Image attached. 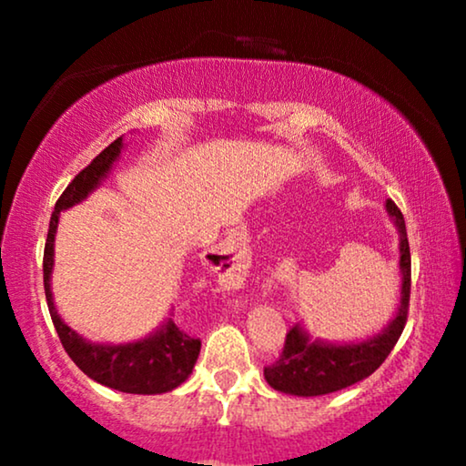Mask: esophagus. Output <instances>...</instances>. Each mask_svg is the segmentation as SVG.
<instances>
[{
	"mask_svg": "<svg viewBox=\"0 0 466 466\" xmlns=\"http://www.w3.org/2000/svg\"><path fill=\"white\" fill-rule=\"evenodd\" d=\"M227 263L228 271H238V267H241V246L238 238L227 239L220 248V265Z\"/></svg>",
	"mask_w": 466,
	"mask_h": 466,
	"instance_id": "1",
	"label": "esophagus"
}]
</instances>
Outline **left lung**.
Wrapping results in <instances>:
<instances>
[{
	"label": "left lung",
	"mask_w": 466,
	"mask_h": 466,
	"mask_svg": "<svg viewBox=\"0 0 466 466\" xmlns=\"http://www.w3.org/2000/svg\"><path fill=\"white\" fill-rule=\"evenodd\" d=\"M388 214L397 222L400 233V271H403V286H400V305L397 318L375 335L373 339L348 346H330V343L309 341L303 329L295 324L282 348V354L276 362L265 367V380L279 392L297 394V397H320V394L337 392L356 381L365 380L388 359L392 348L397 346L403 333L407 314H410V292H411V254L407 241V228L403 214L392 199L386 201Z\"/></svg>",
	"instance_id": "1"
}]
</instances>
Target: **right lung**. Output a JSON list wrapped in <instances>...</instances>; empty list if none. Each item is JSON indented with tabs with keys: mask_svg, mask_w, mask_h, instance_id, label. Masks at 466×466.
Masks as SVG:
<instances>
[{
	"mask_svg": "<svg viewBox=\"0 0 466 466\" xmlns=\"http://www.w3.org/2000/svg\"><path fill=\"white\" fill-rule=\"evenodd\" d=\"M123 139H114L106 150H101L72 182L63 190L56 201L55 212L50 216L46 246H44V292H46V303L50 318L56 329V335L82 373L99 381L107 388L131 394H161L169 392L182 384L184 380L193 373L201 350L199 337L188 335L180 330L174 322H167L157 335L148 339L127 343V346H99V343H88L67 327L56 314L53 303V292H50V271H53V244L56 222H59L61 209L85 199L91 190L97 187L101 177L107 174L112 163L120 155Z\"/></svg>",
	"mask_w": 466,
	"mask_h": 466,
	"instance_id": "1",
	"label": "right lung"
}]
</instances>
